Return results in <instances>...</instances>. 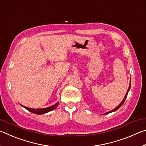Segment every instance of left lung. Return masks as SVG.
Instances as JSON below:
<instances>
[{
    "instance_id": "1",
    "label": "left lung",
    "mask_w": 146,
    "mask_h": 146,
    "mask_svg": "<svg viewBox=\"0 0 146 146\" xmlns=\"http://www.w3.org/2000/svg\"><path fill=\"white\" fill-rule=\"evenodd\" d=\"M130 87H131V83H130V85H129V89H128V90H127V93H126V94H125V97L123 98V100L122 101V102H121V103L119 105H118L117 108H115L114 110H113L112 111H110V112H108V113H105V114H108V113H111V112H113V111H117L118 109H119L121 106H122V105L123 104V102H125V98H126V97H127V94H128V92H129V90H130ZM104 114V115H105Z\"/></svg>"
}]
</instances>
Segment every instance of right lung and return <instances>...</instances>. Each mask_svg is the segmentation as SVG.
Masks as SVG:
<instances>
[{
  "label": "right lung",
  "instance_id": "obj_1",
  "mask_svg": "<svg viewBox=\"0 0 146 146\" xmlns=\"http://www.w3.org/2000/svg\"><path fill=\"white\" fill-rule=\"evenodd\" d=\"M58 105V102L56 103L55 104H54L53 106H51L50 107L46 108H42V109H32V108H29L25 107V106H23V107L26 109L27 110H28L29 111H30L33 113H35V114H38V115H41V114H44V113H46L48 112L51 111H52L54 109H55L56 107H57Z\"/></svg>",
  "mask_w": 146,
  "mask_h": 146
}]
</instances>
